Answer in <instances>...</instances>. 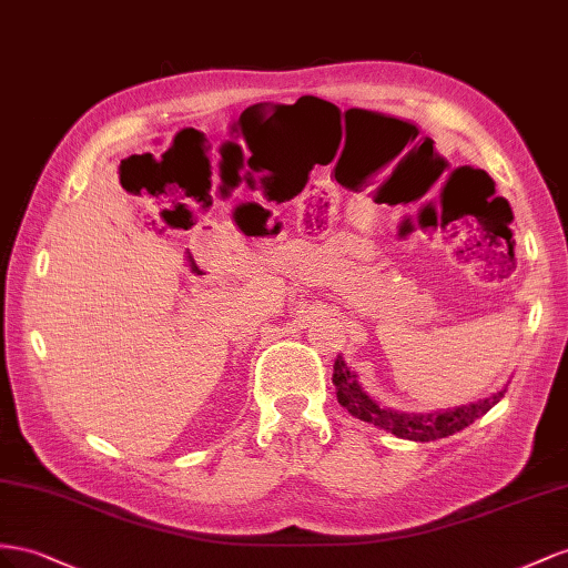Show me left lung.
I'll use <instances>...</instances> for the list:
<instances>
[{"label": "left lung", "instance_id": "left-lung-1", "mask_svg": "<svg viewBox=\"0 0 568 568\" xmlns=\"http://www.w3.org/2000/svg\"><path fill=\"white\" fill-rule=\"evenodd\" d=\"M333 385H335L337 402L343 404L354 418L366 420V424H374L387 433L414 443H430V440H437V437H447L464 430L466 426H471L476 418L488 414L507 393V390H499L474 404H464V407H455V409H437L430 414L397 412L390 407H383L378 399H374L366 393V387L359 383L356 371L347 366L343 356H337L335 359Z\"/></svg>", "mask_w": 568, "mask_h": 568}]
</instances>
